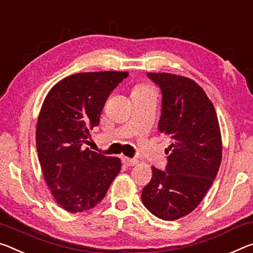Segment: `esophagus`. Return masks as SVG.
Masks as SVG:
<instances>
[{
	"mask_svg": "<svg viewBox=\"0 0 253 253\" xmlns=\"http://www.w3.org/2000/svg\"><path fill=\"white\" fill-rule=\"evenodd\" d=\"M137 160L136 159H129V158H123V163L127 167H133L135 164H137Z\"/></svg>",
	"mask_w": 253,
	"mask_h": 253,
	"instance_id": "obj_1",
	"label": "esophagus"
}]
</instances>
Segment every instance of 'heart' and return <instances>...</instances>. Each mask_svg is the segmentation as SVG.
<instances>
[{
	"instance_id": "1",
	"label": "heart",
	"mask_w": 253,
	"mask_h": 253,
	"mask_svg": "<svg viewBox=\"0 0 253 253\" xmlns=\"http://www.w3.org/2000/svg\"><path fill=\"white\" fill-rule=\"evenodd\" d=\"M145 91H150V89L146 86H143V85H139V86H136L133 92H145Z\"/></svg>"
}]
</instances>
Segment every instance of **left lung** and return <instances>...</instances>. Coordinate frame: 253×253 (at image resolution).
<instances>
[{
	"mask_svg": "<svg viewBox=\"0 0 253 253\" xmlns=\"http://www.w3.org/2000/svg\"><path fill=\"white\" fill-rule=\"evenodd\" d=\"M162 92L160 133L169 137L166 171L153 177L142 202L156 217L174 220L199 205L217 174L222 139L213 103L192 80L170 73H147Z\"/></svg>",
	"mask_w": 253,
	"mask_h": 253,
	"instance_id": "1",
	"label": "left lung"
}]
</instances>
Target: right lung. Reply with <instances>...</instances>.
<instances>
[{"mask_svg":"<svg viewBox=\"0 0 253 253\" xmlns=\"http://www.w3.org/2000/svg\"><path fill=\"white\" fill-rule=\"evenodd\" d=\"M127 72H90L63 79L51 87L40 110L36 144L43 178L64 210L79 213L105 197L122 163L84 148L98 126L103 106Z\"/></svg>","mask_w":253,"mask_h":253,"instance_id":"add662e5","label":"right lung"}]
</instances>
